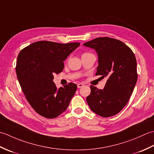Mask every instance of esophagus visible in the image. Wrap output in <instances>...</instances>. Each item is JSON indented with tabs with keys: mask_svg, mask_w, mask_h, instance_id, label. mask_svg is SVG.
<instances>
[{
	"mask_svg": "<svg viewBox=\"0 0 154 154\" xmlns=\"http://www.w3.org/2000/svg\"><path fill=\"white\" fill-rule=\"evenodd\" d=\"M84 86V85L83 84V83H79L77 85V87L78 88H81V87H83Z\"/></svg>",
	"mask_w": 154,
	"mask_h": 154,
	"instance_id": "34e87169",
	"label": "esophagus"
}]
</instances>
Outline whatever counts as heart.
<instances>
[{"label":"heart","mask_w":154,"mask_h":154,"mask_svg":"<svg viewBox=\"0 0 154 154\" xmlns=\"http://www.w3.org/2000/svg\"><path fill=\"white\" fill-rule=\"evenodd\" d=\"M88 54V53H84L83 55H85V54Z\"/></svg>","instance_id":"heart-1"}]
</instances>
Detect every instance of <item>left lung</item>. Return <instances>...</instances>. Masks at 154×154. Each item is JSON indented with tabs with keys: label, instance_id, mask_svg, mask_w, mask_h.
Here are the masks:
<instances>
[{
	"label": "left lung",
	"instance_id": "8db88e82",
	"mask_svg": "<svg viewBox=\"0 0 154 154\" xmlns=\"http://www.w3.org/2000/svg\"><path fill=\"white\" fill-rule=\"evenodd\" d=\"M83 45L98 54L96 75L108 79L103 89L90 86L87 102L98 115H115L128 102L138 79L134 54L122 42L108 37L97 38Z\"/></svg>",
	"mask_w": 154,
	"mask_h": 154
}]
</instances>
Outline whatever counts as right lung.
Returning a JSON list of instances; mask_svg holds the SVG:
<instances>
[{
    "label": "right lung",
    "mask_w": 154,
    "mask_h": 154,
    "mask_svg": "<svg viewBox=\"0 0 154 154\" xmlns=\"http://www.w3.org/2000/svg\"><path fill=\"white\" fill-rule=\"evenodd\" d=\"M79 45L39 41L19 53L16 66L18 80L26 99L40 115L54 119L67 109L77 85L69 83L57 89L54 75L63 71V61Z\"/></svg>",
    "instance_id": "1"
}]
</instances>
